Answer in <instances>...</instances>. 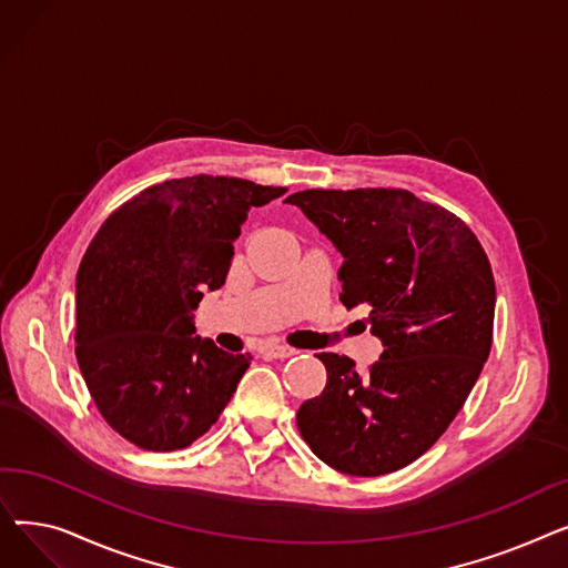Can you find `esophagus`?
<instances>
[{
  "label": "esophagus",
  "mask_w": 568,
  "mask_h": 568,
  "mask_svg": "<svg viewBox=\"0 0 568 568\" xmlns=\"http://www.w3.org/2000/svg\"><path fill=\"white\" fill-rule=\"evenodd\" d=\"M264 356H272V359H287V356L300 354V349H294L290 345H281V343H268L262 347Z\"/></svg>",
  "instance_id": "1"
}]
</instances>
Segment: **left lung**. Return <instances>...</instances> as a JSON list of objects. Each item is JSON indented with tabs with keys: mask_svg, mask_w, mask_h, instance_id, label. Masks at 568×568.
I'll list each match as a JSON object with an SVG mask.
<instances>
[{
	"mask_svg": "<svg viewBox=\"0 0 568 568\" xmlns=\"http://www.w3.org/2000/svg\"><path fill=\"white\" fill-rule=\"evenodd\" d=\"M345 257V308L384 352L366 373L322 352L324 392L296 412L311 452L352 476L396 471L444 435L493 345L495 278L476 234L405 189H311L287 197Z\"/></svg>",
	"mask_w": 568,
	"mask_h": 568,
	"instance_id": "left-lung-1",
	"label": "left lung"
}]
</instances>
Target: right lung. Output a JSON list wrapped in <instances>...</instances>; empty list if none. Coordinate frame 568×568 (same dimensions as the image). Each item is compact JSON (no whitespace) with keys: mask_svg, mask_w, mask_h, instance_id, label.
Instances as JSON below:
<instances>
[{"mask_svg":"<svg viewBox=\"0 0 568 568\" xmlns=\"http://www.w3.org/2000/svg\"><path fill=\"white\" fill-rule=\"evenodd\" d=\"M285 189L197 174L149 186L105 219L75 281V356L108 426L144 452L212 428L253 356L195 336L204 290L230 272L251 206Z\"/></svg>","mask_w":568,"mask_h":568,"instance_id":"obj_1","label":"right lung"}]
</instances>
